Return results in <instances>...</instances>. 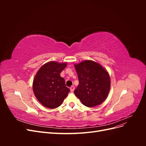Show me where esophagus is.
<instances>
[{"label":"esophagus","instance_id":"esophagus-1","mask_svg":"<svg viewBox=\"0 0 146 146\" xmlns=\"http://www.w3.org/2000/svg\"><path fill=\"white\" fill-rule=\"evenodd\" d=\"M74 90H75V87H74V86H72L70 88V92H74Z\"/></svg>","mask_w":146,"mask_h":146}]
</instances>
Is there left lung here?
<instances>
[{"mask_svg": "<svg viewBox=\"0 0 146 146\" xmlns=\"http://www.w3.org/2000/svg\"><path fill=\"white\" fill-rule=\"evenodd\" d=\"M79 84L74 93L88 107L101 104L107 98L110 90V77L100 64L85 60L74 65Z\"/></svg>", "mask_w": 146, "mask_h": 146, "instance_id": "left-lung-1", "label": "left lung"}]
</instances>
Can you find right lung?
Instances as JSON below:
<instances>
[{
  "label": "right lung",
  "mask_w": 146,
  "mask_h": 146,
  "mask_svg": "<svg viewBox=\"0 0 146 146\" xmlns=\"http://www.w3.org/2000/svg\"><path fill=\"white\" fill-rule=\"evenodd\" d=\"M66 66L65 63L50 61L41 66L33 79L35 96L46 108L58 107L70 91L66 86L64 79L60 76Z\"/></svg>",
  "instance_id": "add662e5"
}]
</instances>
